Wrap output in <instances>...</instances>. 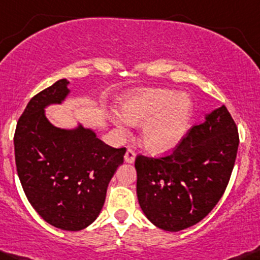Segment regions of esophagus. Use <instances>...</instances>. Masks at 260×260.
Listing matches in <instances>:
<instances>
[{"label":"esophagus","mask_w":260,"mask_h":260,"mask_svg":"<svg viewBox=\"0 0 260 260\" xmlns=\"http://www.w3.org/2000/svg\"><path fill=\"white\" fill-rule=\"evenodd\" d=\"M125 161L129 162V164H133L135 161V151L133 149H127L126 152H125V156H124Z\"/></svg>","instance_id":"1"}]
</instances>
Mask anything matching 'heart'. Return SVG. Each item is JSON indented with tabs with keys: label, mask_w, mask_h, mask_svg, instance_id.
<instances>
[{
	"label": "heart",
	"mask_w": 260,
	"mask_h": 260,
	"mask_svg": "<svg viewBox=\"0 0 260 260\" xmlns=\"http://www.w3.org/2000/svg\"><path fill=\"white\" fill-rule=\"evenodd\" d=\"M122 117L112 121L121 131L130 125H144L141 141L148 151L164 155L178 148L190 129L192 104L179 91L144 89L129 93L120 105Z\"/></svg>",
	"instance_id": "b5f03b06"
}]
</instances>
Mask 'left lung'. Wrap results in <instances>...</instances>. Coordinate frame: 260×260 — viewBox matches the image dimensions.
Masks as SVG:
<instances>
[{"mask_svg":"<svg viewBox=\"0 0 260 260\" xmlns=\"http://www.w3.org/2000/svg\"><path fill=\"white\" fill-rule=\"evenodd\" d=\"M238 145V127L223 105L192 126L170 155H138L136 192L146 218L168 232L199 223L225 191Z\"/></svg>","mask_w":260,"mask_h":260,"instance_id":"8db88e82","label":"left lung"}]
</instances>
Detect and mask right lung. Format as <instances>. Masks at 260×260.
<instances>
[{
    "instance_id": "1",
    "label": "right lung",
    "mask_w": 260,
    "mask_h": 260,
    "mask_svg": "<svg viewBox=\"0 0 260 260\" xmlns=\"http://www.w3.org/2000/svg\"><path fill=\"white\" fill-rule=\"evenodd\" d=\"M61 79L31 99L18 119L15 160L28 202L45 221L62 230L89 226L104 207L106 190L126 149H115L82 125L60 129L45 108L70 93Z\"/></svg>"
}]
</instances>
